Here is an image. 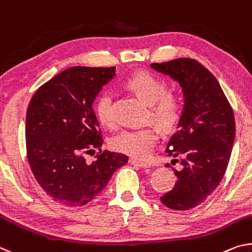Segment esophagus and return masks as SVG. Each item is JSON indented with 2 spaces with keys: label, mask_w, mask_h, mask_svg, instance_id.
Returning a JSON list of instances; mask_svg holds the SVG:
<instances>
[{
  "label": "esophagus",
  "mask_w": 252,
  "mask_h": 252,
  "mask_svg": "<svg viewBox=\"0 0 252 252\" xmlns=\"http://www.w3.org/2000/svg\"><path fill=\"white\" fill-rule=\"evenodd\" d=\"M129 164L137 165L139 167H142V168H148V167H151V165H149L148 162L138 160V159H136V158H129Z\"/></svg>",
  "instance_id": "34e87169"
}]
</instances>
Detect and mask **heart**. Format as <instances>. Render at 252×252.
Returning a JSON list of instances; mask_svg holds the SVG:
<instances>
[{
	"label": "heart",
	"instance_id": "1",
	"mask_svg": "<svg viewBox=\"0 0 252 252\" xmlns=\"http://www.w3.org/2000/svg\"><path fill=\"white\" fill-rule=\"evenodd\" d=\"M124 86L149 105L152 118L162 129L171 130L178 126L184 115V103L179 96L167 93L165 82L151 73L139 72L127 77ZM95 113L101 125H115L112 91L105 90L100 93L95 104ZM158 139V129L153 126H145L122 129L110 138L109 144L114 151L145 159L151 156Z\"/></svg>",
	"mask_w": 252,
	"mask_h": 252
}]
</instances>
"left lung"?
Listing matches in <instances>:
<instances>
[{
  "instance_id": "left-lung-1",
  "label": "left lung",
  "mask_w": 252,
  "mask_h": 252,
  "mask_svg": "<svg viewBox=\"0 0 252 252\" xmlns=\"http://www.w3.org/2000/svg\"><path fill=\"white\" fill-rule=\"evenodd\" d=\"M154 69L169 75L183 87L184 115L166 153L180 158L177 183L160 200L174 210H188L204 202L221 182L235 142L232 107L216 77L199 62L176 59L154 63Z\"/></svg>"
}]
</instances>
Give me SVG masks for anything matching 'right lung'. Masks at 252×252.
I'll return each instance as SVG.
<instances>
[{
    "mask_svg": "<svg viewBox=\"0 0 252 252\" xmlns=\"http://www.w3.org/2000/svg\"><path fill=\"white\" fill-rule=\"evenodd\" d=\"M115 75V67L74 66L38 88L26 112L25 139L29 165L53 200L68 207L92 201L119 167L124 154L100 151L103 135L93 101ZM98 149L87 164L85 155Z\"/></svg>",
    "mask_w": 252,
    "mask_h": 252,
    "instance_id": "right-lung-1",
    "label": "right lung"
}]
</instances>
